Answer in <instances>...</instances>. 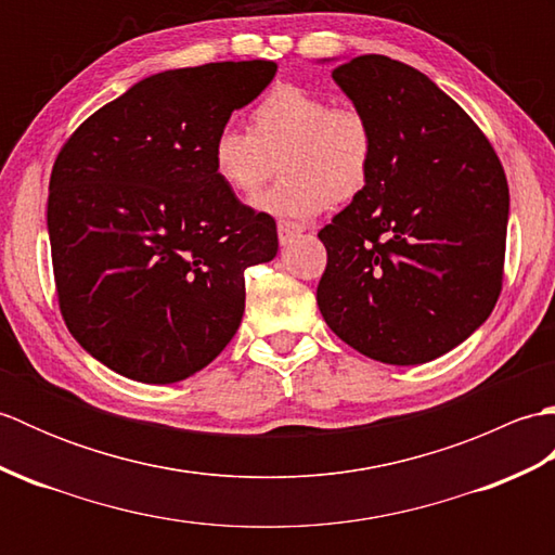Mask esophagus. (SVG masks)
Instances as JSON below:
<instances>
[{"mask_svg":"<svg viewBox=\"0 0 555 555\" xmlns=\"http://www.w3.org/2000/svg\"><path fill=\"white\" fill-rule=\"evenodd\" d=\"M302 233L300 223H293V221H279V241L281 245H288L293 238H298Z\"/></svg>","mask_w":555,"mask_h":555,"instance_id":"esophagus-1","label":"esophagus"}]
</instances>
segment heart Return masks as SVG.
I'll return each instance as SVG.
<instances>
[{"label": "heart", "instance_id": "b5f03b06", "mask_svg": "<svg viewBox=\"0 0 555 555\" xmlns=\"http://www.w3.org/2000/svg\"><path fill=\"white\" fill-rule=\"evenodd\" d=\"M209 159L217 179L238 197L262 191L279 159L284 179L255 199V207L305 221L367 191L376 167V133L356 104H332L310 88L281 82L250 109V131L219 128Z\"/></svg>", "mask_w": 555, "mask_h": 555}]
</instances>
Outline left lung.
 I'll list each match as a JSON object with an SVG mask.
<instances>
[{"label":"left lung","mask_w":555,"mask_h":555,"mask_svg":"<svg viewBox=\"0 0 555 555\" xmlns=\"http://www.w3.org/2000/svg\"><path fill=\"white\" fill-rule=\"evenodd\" d=\"M370 116L374 176L317 233L328 328L386 364L429 362L487 322L503 286L508 181L496 150L427 76L382 54L332 70Z\"/></svg>","instance_id":"obj_1"}]
</instances>
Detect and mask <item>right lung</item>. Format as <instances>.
Listing matches in <instances>:
<instances>
[{"mask_svg":"<svg viewBox=\"0 0 555 555\" xmlns=\"http://www.w3.org/2000/svg\"><path fill=\"white\" fill-rule=\"evenodd\" d=\"M274 74L264 59L164 70L59 150L47 199L59 310L116 374L188 379L238 332L245 269L276 257V221L217 179L209 145Z\"/></svg>","mask_w":555,"mask_h":555,"instance_id":"right-lung-1","label":"right lung"}]
</instances>
